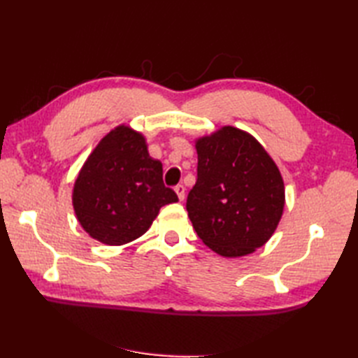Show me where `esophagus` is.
I'll return each mask as SVG.
<instances>
[{
    "label": "esophagus",
    "mask_w": 358,
    "mask_h": 358,
    "mask_svg": "<svg viewBox=\"0 0 358 358\" xmlns=\"http://www.w3.org/2000/svg\"><path fill=\"white\" fill-rule=\"evenodd\" d=\"M173 191H175V194H177V196H178V200H180V201H183V200H185V191H186V189H185V186H183V185H177V186L173 187Z\"/></svg>",
    "instance_id": "1"
}]
</instances>
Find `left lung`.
I'll list each match as a JSON object with an SVG mask.
<instances>
[{"instance_id":"obj_1","label":"left lung","mask_w":358,"mask_h":358,"mask_svg":"<svg viewBox=\"0 0 358 358\" xmlns=\"http://www.w3.org/2000/svg\"><path fill=\"white\" fill-rule=\"evenodd\" d=\"M196 183L186 209L196 235L223 257L252 254L283 214L285 185L277 164L252 135L224 126L195 144Z\"/></svg>"}]
</instances>
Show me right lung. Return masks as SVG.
I'll return each instance as SVG.
<instances>
[{"label":"right lung","mask_w":358,"mask_h":358,"mask_svg":"<svg viewBox=\"0 0 358 358\" xmlns=\"http://www.w3.org/2000/svg\"><path fill=\"white\" fill-rule=\"evenodd\" d=\"M73 209L90 237L109 246L141 237L164 204L178 201L163 183L144 136L118 126L98 143L73 186Z\"/></svg>","instance_id":"right-lung-1"}]
</instances>
